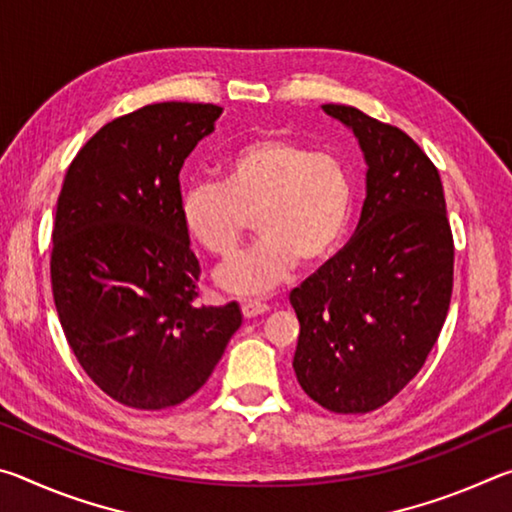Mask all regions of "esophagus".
<instances>
[{"instance_id": "1", "label": "esophagus", "mask_w": 512, "mask_h": 512, "mask_svg": "<svg viewBox=\"0 0 512 512\" xmlns=\"http://www.w3.org/2000/svg\"><path fill=\"white\" fill-rule=\"evenodd\" d=\"M271 309L266 305V302H259V300H244L241 302V314L246 318H255V316H262L266 311Z\"/></svg>"}]
</instances>
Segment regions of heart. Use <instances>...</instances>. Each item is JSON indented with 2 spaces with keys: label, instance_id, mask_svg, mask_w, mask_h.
<instances>
[{
  "label": "heart",
  "instance_id": "b5f03b06",
  "mask_svg": "<svg viewBox=\"0 0 512 512\" xmlns=\"http://www.w3.org/2000/svg\"><path fill=\"white\" fill-rule=\"evenodd\" d=\"M357 187L352 169L334 153L289 137L266 135L241 144L223 167V183L196 180L180 196L187 235L228 259L244 241L255 214L257 244L216 271L235 293H266L293 268L320 266L348 237Z\"/></svg>",
  "mask_w": 512,
  "mask_h": 512
}]
</instances>
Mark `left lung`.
I'll list each match as a JSON object with an SVG mask.
<instances>
[{
    "instance_id": "1",
    "label": "left lung",
    "mask_w": 512,
    "mask_h": 512,
    "mask_svg": "<svg viewBox=\"0 0 512 512\" xmlns=\"http://www.w3.org/2000/svg\"><path fill=\"white\" fill-rule=\"evenodd\" d=\"M323 110L366 155L354 237L291 291L300 320L293 370L332 413H370L418 375L445 325L454 237L436 164L402 128L352 106Z\"/></svg>"
}]
</instances>
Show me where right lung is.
Here are the masks:
<instances>
[{"instance_id":"obj_1","label":"right lung","mask_w":512,"mask_h":512,"mask_svg":"<svg viewBox=\"0 0 512 512\" xmlns=\"http://www.w3.org/2000/svg\"><path fill=\"white\" fill-rule=\"evenodd\" d=\"M214 103H151L108 121L65 173L51 291L81 368L140 411L185 402L241 325L237 302L198 307L201 264L180 221V169L214 131Z\"/></svg>"}]
</instances>
